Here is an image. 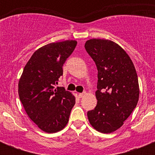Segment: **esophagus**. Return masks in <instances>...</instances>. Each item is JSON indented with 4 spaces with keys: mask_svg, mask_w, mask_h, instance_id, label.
<instances>
[{
    "mask_svg": "<svg viewBox=\"0 0 155 155\" xmlns=\"http://www.w3.org/2000/svg\"><path fill=\"white\" fill-rule=\"evenodd\" d=\"M78 96H79V97H80V98H81V97H84L85 92H83V93H79V94H78Z\"/></svg>",
    "mask_w": 155,
    "mask_h": 155,
    "instance_id": "esophagus-1",
    "label": "esophagus"
}]
</instances>
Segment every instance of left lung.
<instances>
[{
  "instance_id": "left-lung-1",
  "label": "left lung",
  "mask_w": 155,
  "mask_h": 155,
  "mask_svg": "<svg viewBox=\"0 0 155 155\" xmlns=\"http://www.w3.org/2000/svg\"><path fill=\"white\" fill-rule=\"evenodd\" d=\"M84 47L98 70L97 104L87 112L90 124L103 134L120 129L137 106L139 84L136 69L122 47L108 39L92 38Z\"/></svg>"
}]
</instances>
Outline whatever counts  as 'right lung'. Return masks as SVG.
<instances>
[{"mask_svg": "<svg viewBox=\"0 0 155 155\" xmlns=\"http://www.w3.org/2000/svg\"><path fill=\"white\" fill-rule=\"evenodd\" d=\"M75 40L52 42L33 54L18 82V94L25 113L48 134L65 128L75 97L63 87H54L63 65L76 47Z\"/></svg>", "mask_w": 155, "mask_h": 155, "instance_id": "add662e5", "label": "right lung"}]
</instances>
